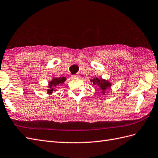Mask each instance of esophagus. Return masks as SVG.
Masks as SVG:
<instances>
[{
  "instance_id": "34e87169",
  "label": "esophagus",
  "mask_w": 158,
  "mask_h": 158,
  "mask_svg": "<svg viewBox=\"0 0 158 158\" xmlns=\"http://www.w3.org/2000/svg\"><path fill=\"white\" fill-rule=\"evenodd\" d=\"M72 79H79V75H72Z\"/></svg>"
}]
</instances>
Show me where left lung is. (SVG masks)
<instances>
[{
    "mask_svg": "<svg viewBox=\"0 0 158 158\" xmlns=\"http://www.w3.org/2000/svg\"><path fill=\"white\" fill-rule=\"evenodd\" d=\"M90 81L91 82L93 83V85H98L100 87V89L102 90L103 95H105V91L109 89L111 86V83L109 81L102 78L99 79L98 77H95L94 79H91Z\"/></svg>",
    "mask_w": 158,
    "mask_h": 158,
    "instance_id": "obj_1",
    "label": "left lung"
}]
</instances>
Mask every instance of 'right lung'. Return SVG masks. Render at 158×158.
Masks as SVG:
<instances>
[{"label": "right lung", "mask_w": 158, "mask_h": 158, "mask_svg": "<svg viewBox=\"0 0 158 158\" xmlns=\"http://www.w3.org/2000/svg\"><path fill=\"white\" fill-rule=\"evenodd\" d=\"M66 77H53L52 81L48 83V89H47V94H51L52 91H55L56 87L60 85L61 84H63L64 82L66 81Z\"/></svg>", "instance_id": "obj_1"}]
</instances>
